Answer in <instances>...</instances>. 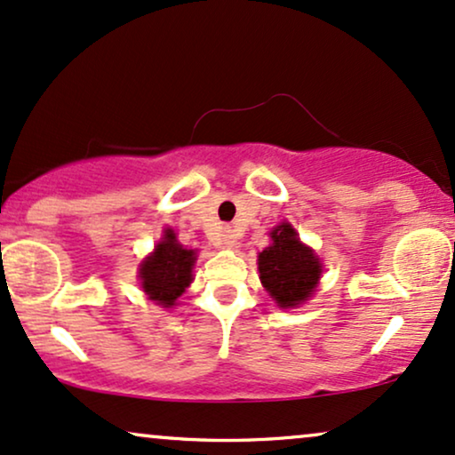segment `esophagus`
Here are the masks:
<instances>
[{"label":"esophagus","mask_w":455,"mask_h":455,"mask_svg":"<svg viewBox=\"0 0 455 455\" xmlns=\"http://www.w3.org/2000/svg\"><path fill=\"white\" fill-rule=\"evenodd\" d=\"M221 244L226 246V249H234V246H236V238H234V234L229 232V229H226V232H223Z\"/></svg>","instance_id":"34e87169"}]
</instances>
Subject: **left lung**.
Returning a JSON list of instances; mask_svg holds the SVG:
<instances>
[{
    "label": "left lung",
    "instance_id": "left-lung-1",
    "mask_svg": "<svg viewBox=\"0 0 455 455\" xmlns=\"http://www.w3.org/2000/svg\"><path fill=\"white\" fill-rule=\"evenodd\" d=\"M270 238L272 244L257 257L261 284L280 307H297L316 291L323 263L287 221L274 228Z\"/></svg>",
    "mask_w": 455,
    "mask_h": 455
}]
</instances>
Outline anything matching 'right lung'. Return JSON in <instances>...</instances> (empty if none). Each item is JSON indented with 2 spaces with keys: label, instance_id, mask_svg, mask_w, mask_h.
<instances>
[{
  "label": "right lung",
  "instance_id": "1",
  "mask_svg": "<svg viewBox=\"0 0 455 455\" xmlns=\"http://www.w3.org/2000/svg\"><path fill=\"white\" fill-rule=\"evenodd\" d=\"M196 251L179 244L171 228L164 229L162 240L156 244L154 253H149L139 266L141 289L148 299L156 301L162 307H172L185 289L194 280Z\"/></svg>",
  "mask_w": 455,
  "mask_h": 455
}]
</instances>
